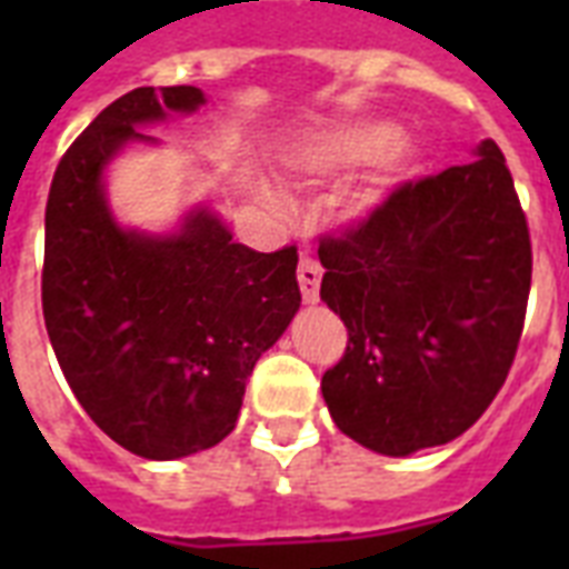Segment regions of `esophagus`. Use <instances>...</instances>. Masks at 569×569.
Listing matches in <instances>:
<instances>
[{
    "mask_svg": "<svg viewBox=\"0 0 569 569\" xmlns=\"http://www.w3.org/2000/svg\"><path fill=\"white\" fill-rule=\"evenodd\" d=\"M298 283H301L303 303H319L321 266L316 259H301V266H298Z\"/></svg>",
    "mask_w": 569,
    "mask_h": 569,
    "instance_id": "34e87169",
    "label": "esophagus"
}]
</instances>
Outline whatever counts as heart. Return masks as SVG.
<instances>
[{
    "mask_svg": "<svg viewBox=\"0 0 569 569\" xmlns=\"http://www.w3.org/2000/svg\"><path fill=\"white\" fill-rule=\"evenodd\" d=\"M401 138H405L401 127L389 120H351L346 127L330 129L292 153V168L310 180H333L339 173L383 162L380 182L360 189L342 206V218L348 223H360L372 218L375 209L383 203L389 182H396L413 164V153L401 147Z\"/></svg>",
    "mask_w": 569,
    "mask_h": 569,
    "instance_id": "b5f03b06",
    "label": "heart"
}]
</instances>
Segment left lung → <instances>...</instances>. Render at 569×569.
Here are the masks:
<instances>
[{
	"label": "left lung",
	"mask_w": 569,
	"mask_h": 569,
	"mask_svg": "<svg viewBox=\"0 0 569 569\" xmlns=\"http://www.w3.org/2000/svg\"><path fill=\"white\" fill-rule=\"evenodd\" d=\"M321 301L346 357L321 378L333 422L407 458L478 422L517 355L531 289L526 214L502 150L405 182L363 227L321 241Z\"/></svg>",
	"instance_id": "8db88e82"
}]
</instances>
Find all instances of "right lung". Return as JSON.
Here are the masks:
<instances>
[{
  "instance_id": "right-lung-1",
  "label": "right lung",
  "mask_w": 569,
  "mask_h": 569,
  "mask_svg": "<svg viewBox=\"0 0 569 569\" xmlns=\"http://www.w3.org/2000/svg\"><path fill=\"white\" fill-rule=\"evenodd\" d=\"M200 106L194 84L123 93L58 162L47 200L43 321L58 366L84 413L147 460L218 446L257 360L301 310L295 248L250 250L206 203L162 232L111 209L114 159L159 147L141 129Z\"/></svg>"
}]
</instances>
